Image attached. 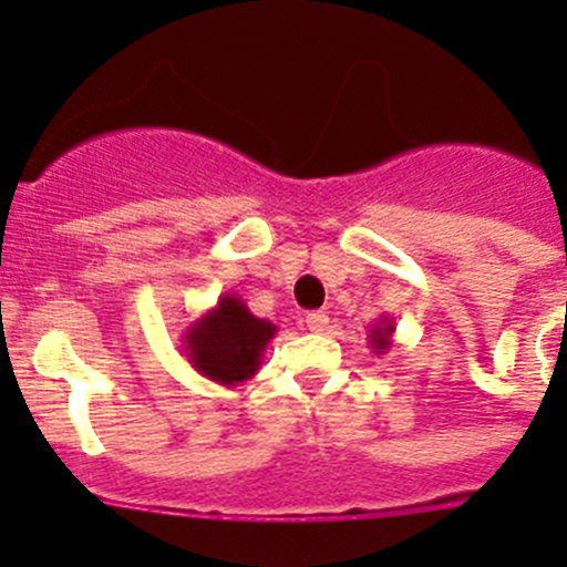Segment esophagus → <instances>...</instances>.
<instances>
[{
  "instance_id": "1",
  "label": "esophagus",
  "mask_w": 567,
  "mask_h": 567,
  "mask_svg": "<svg viewBox=\"0 0 567 567\" xmlns=\"http://www.w3.org/2000/svg\"><path fill=\"white\" fill-rule=\"evenodd\" d=\"M305 323H307V329L316 331V334H320V331H326V326H329V316H326V312H320V310L307 312Z\"/></svg>"
}]
</instances>
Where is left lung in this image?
I'll list each match as a JSON object with an SVG mask.
<instances>
[{
    "instance_id": "1",
    "label": "left lung",
    "mask_w": 567,
    "mask_h": 567,
    "mask_svg": "<svg viewBox=\"0 0 567 567\" xmlns=\"http://www.w3.org/2000/svg\"><path fill=\"white\" fill-rule=\"evenodd\" d=\"M392 337H394V320L390 316H381L379 323H373V329H370L368 340L375 353H386L392 348Z\"/></svg>"
}]
</instances>
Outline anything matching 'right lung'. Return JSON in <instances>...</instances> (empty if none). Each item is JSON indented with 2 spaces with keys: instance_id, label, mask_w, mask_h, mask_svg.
<instances>
[{
  "instance_id": "1",
  "label": "right lung",
  "mask_w": 567,
  "mask_h": 567,
  "mask_svg": "<svg viewBox=\"0 0 567 567\" xmlns=\"http://www.w3.org/2000/svg\"><path fill=\"white\" fill-rule=\"evenodd\" d=\"M277 334V326L251 316L236 293L219 296L210 310L183 331V357L205 379L221 386H238L260 370L262 351Z\"/></svg>"
}]
</instances>
